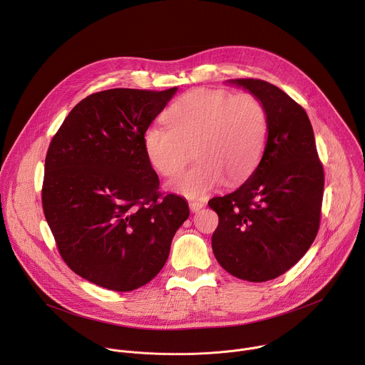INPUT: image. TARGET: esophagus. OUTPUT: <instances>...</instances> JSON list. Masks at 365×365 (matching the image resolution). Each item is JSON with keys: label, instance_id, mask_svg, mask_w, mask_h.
I'll use <instances>...</instances> for the list:
<instances>
[{"label": "esophagus", "instance_id": "esophagus-1", "mask_svg": "<svg viewBox=\"0 0 365 365\" xmlns=\"http://www.w3.org/2000/svg\"><path fill=\"white\" fill-rule=\"evenodd\" d=\"M203 206H205V202H202V200H190V202H189V207H190L192 212L200 211Z\"/></svg>", "mask_w": 365, "mask_h": 365}]
</instances>
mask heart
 Segmentation results:
<instances>
[{"instance_id": "obj_1", "label": "heart", "mask_w": 365, "mask_h": 365, "mask_svg": "<svg viewBox=\"0 0 365 365\" xmlns=\"http://www.w3.org/2000/svg\"><path fill=\"white\" fill-rule=\"evenodd\" d=\"M168 127L150 125L143 135L151 168L178 178L193 158L197 165L175 183L186 197H202L215 186L250 178L263 159L269 114L257 95L224 89H193L175 101L163 115Z\"/></svg>"}]
</instances>
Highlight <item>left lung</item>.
<instances>
[{"instance_id":"left-lung-1","label":"left lung","mask_w":365,"mask_h":365,"mask_svg":"<svg viewBox=\"0 0 365 365\" xmlns=\"http://www.w3.org/2000/svg\"><path fill=\"white\" fill-rule=\"evenodd\" d=\"M231 82L263 101L270 127L254 173L237 190L207 202L220 218L212 250L230 274L259 283L286 273L315 241L325 175L302 106L266 81Z\"/></svg>"}]
</instances>
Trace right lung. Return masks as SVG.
Returning <instances> with one entry per match:
<instances>
[{
	"instance_id": "obj_1",
	"label": "right lung",
	"mask_w": 365,
	"mask_h": 365,
	"mask_svg": "<svg viewBox=\"0 0 365 365\" xmlns=\"http://www.w3.org/2000/svg\"><path fill=\"white\" fill-rule=\"evenodd\" d=\"M178 88H115L83 98L51 138L41 187L46 221L68 267L88 282L130 292L153 280L187 202L159 190L143 135Z\"/></svg>"
}]
</instances>
